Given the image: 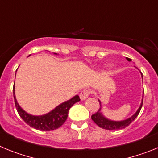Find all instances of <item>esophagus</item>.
Instances as JSON below:
<instances>
[{
    "label": "esophagus",
    "mask_w": 158,
    "mask_h": 158,
    "mask_svg": "<svg viewBox=\"0 0 158 158\" xmlns=\"http://www.w3.org/2000/svg\"><path fill=\"white\" fill-rule=\"evenodd\" d=\"M89 94H90V91L88 90V89H84L80 93V98L81 100H85L89 97Z\"/></svg>",
    "instance_id": "obj_1"
}]
</instances>
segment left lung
I'll return each instance as SVG.
<instances>
[{"mask_svg":"<svg viewBox=\"0 0 158 158\" xmlns=\"http://www.w3.org/2000/svg\"><path fill=\"white\" fill-rule=\"evenodd\" d=\"M127 59L128 61L131 60L128 58H127ZM143 94H144V93H143ZM99 102H100V109H99V111H97V112L95 113V114H93V115H92L91 117L92 119L94 121L95 123H96V125H98L100 127L103 128V129L111 130V131H112V130H119V129H123V128L129 126L130 124L133 122L135 118H136V117L139 115V112H140L141 111V108H142V107L143 96H142V103H141L140 104V107H139V109L137 110L136 112H135L131 117L127 118V119H125V120H122V121H113V120H111V119H108V118H105V117L103 115L101 111H101V102H100V100H99Z\"/></svg>","mask_w":158,"mask_h":158,"instance_id":"obj_1","label":"left lung"}]
</instances>
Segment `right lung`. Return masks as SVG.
<instances>
[{
	"label": "right lung",
	"instance_id": "1",
	"mask_svg": "<svg viewBox=\"0 0 158 158\" xmlns=\"http://www.w3.org/2000/svg\"><path fill=\"white\" fill-rule=\"evenodd\" d=\"M13 96L15 100V105L19 116L29 126L40 131H53L60 127L66 121L69 108L75 103L81 100L79 96L76 95L70 100L63 102L62 104L57 106L54 109L45 115H32L26 112L17 103L15 96V84L13 86Z\"/></svg>",
	"mask_w": 158,
	"mask_h": 158
}]
</instances>
